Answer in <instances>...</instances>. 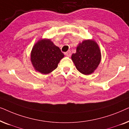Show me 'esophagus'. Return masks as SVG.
<instances>
[{
	"label": "esophagus",
	"instance_id": "34e87169",
	"mask_svg": "<svg viewBox=\"0 0 129 129\" xmlns=\"http://www.w3.org/2000/svg\"><path fill=\"white\" fill-rule=\"evenodd\" d=\"M64 54L67 56H70V55H71V52H70V50H69L68 52H65Z\"/></svg>",
	"mask_w": 129,
	"mask_h": 129
}]
</instances>
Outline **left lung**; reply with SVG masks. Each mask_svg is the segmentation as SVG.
<instances>
[{
    "instance_id": "left-lung-1",
    "label": "left lung",
    "mask_w": 129,
    "mask_h": 129,
    "mask_svg": "<svg viewBox=\"0 0 129 129\" xmlns=\"http://www.w3.org/2000/svg\"><path fill=\"white\" fill-rule=\"evenodd\" d=\"M72 59L77 70L85 75H90L98 68L101 60V52L97 43L86 40L77 46Z\"/></svg>"
}]
</instances>
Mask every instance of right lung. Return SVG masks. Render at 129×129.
Wrapping results in <instances>:
<instances>
[{
	"label": "right lung",
	"instance_id": "right-lung-1",
	"mask_svg": "<svg viewBox=\"0 0 129 129\" xmlns=\"http://www.w3.org/2000/svg\"><path fill=\"white\" fill-rule=\"evenodd\" d=\"M30 57L35 70L46 75L57 68L64 54L50 39H40L32 48Z\"/></svg>",
	"mask_w": 129,
	"mask_h": 129
}]
</instances>
